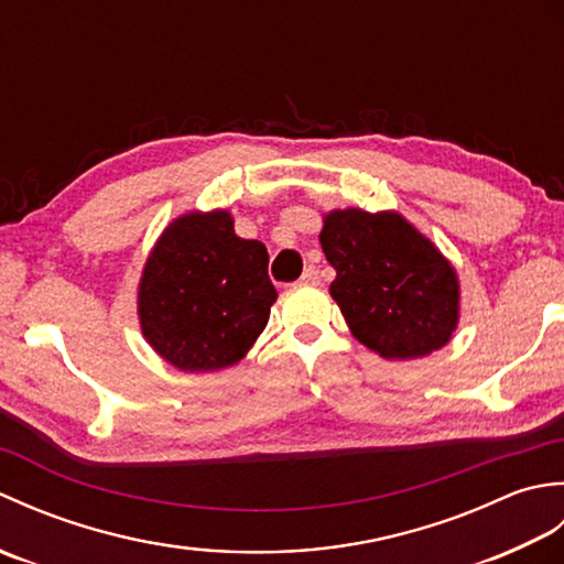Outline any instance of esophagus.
Wrapping results in <instances>:
<instances>
[{
	"instance_id": "1",
	"label": "esophagus",
	"mask_w": 564,
	"mask_h": 564,
	"mask_svg": "<svg viewBox=\"0 0 564 564\" xmlns=\"http://www.w3.org/2000/svg\"><path fill=\"white\" fill-rule=\"evenodd\" d=\"M301 283H303V285H317V283H319V271H317V267H307L305 273L301 275Z\"/></svg>"
}]
</instances>
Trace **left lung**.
I'll return each instance as SVG.
<instances>
[{"label":"left lung","instance_id":"obj_1","mask_svg":"<svg viewBox=\"0 0 564 564\" xmlns=\"http://www.w3.org/2000/svg\"><path fill=\"white\" fill-rule=\"evenodd\" d=\"M319 245L337 271L329 295L366 349L412 361L451 341L460 322L458 271L402 213L329 210Z\"/></svg>","mask_w":564,"mask_h":564}]
</instances>
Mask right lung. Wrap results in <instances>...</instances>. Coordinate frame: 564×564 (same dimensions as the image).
<instances>
[{
  "label": "right lung",
  "instance_id": "right-lung-1",
  "mask_svg": "<svg viewBox=\"0 0 564 564\" xmlns=\"http://www.w3.org/2000/svg\"><path fill=\"white\" fill-rule=\"evenodd\" d=\"M269 251L235 235L230 210H188L164 227L138 283V319L152 351L184 373L242 361L275 303Z\"/></svg>",
  "mask_w": 564,
  "mask_h": 564
}]
</instances>
